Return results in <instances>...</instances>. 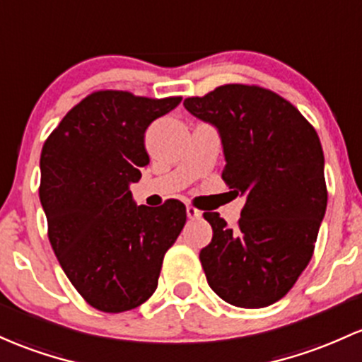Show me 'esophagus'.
I'll list each match as a JSON object with an SVG mask.
<instances>
[{
	"label": "esophagus",
	"instance_id": "obj_1",
	"mask_svg": "<svg viewBox=\"0 0 362 362\" xmlns=\"http://www.w3.org/2000/svg\"><path fill=\"white\" fill-rule=\"evenodd\" d=\"M187 216L190 218V220H197V218L202 216V213L199 211V209L194 208V206H187Z\"/></svg>",
	"mask_w": 362,
	"mask_h": 362
}]
</instances>
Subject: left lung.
<instances>
[{
	"instance_id": "obj_1",
	"label": "left lung",
	"mask_w": 362,
	"mask_h": 362,
	"mask_svg": "<svg viewBox=\"0 0 362 362\" xmlns=\"http://www.w3.org/2000/svg\"><path fill=\"white\" fill-rule=\"evenodd\" d=\"M184 106L216 127L221 178L245 196L235 228L204 213L213 239L199 259L209 287L237 308H266L291 291L315 251L328 201L320 137L287 99L257 86H220Z\"/></svg>"
}]
</instances>
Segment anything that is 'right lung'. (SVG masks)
<instances>
[{
    "label": "right lung",
    "instance_id": "obj_1",
    "mask_svg": "<svg viewBox=\"0 0 362 362\" xmlns=\"http://www.w3.org/2000/svg\"><path fill=\"white\" fill-rule=\"evenodd\" d=\"M180 101L98 90L42 146L39 197L51 247L71 285L103 313L130 311L153 296L187 220L180 201L137 206L129 189L149 163L146 129Z\"/></svg>",
    "mask_w": 362,
    "mask_h": 362
}]
</instances>
